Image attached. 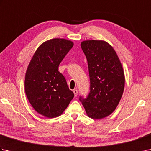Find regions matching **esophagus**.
I'll return each mask as SVG.
<instances>
[{
	"instance_id": "34e87169",
	"label": "esophagus",
	"mask_w": 151,
	"mask_h": 151,
	"mask_svg": "<svg viewBox=\"0 0 151 151\" xmlns=\"http://www.w3.org/2000/svg\"><path fill=\"white\" fill-rule=\"evenodd\" d=\"M73 93H74V94H75V97H76L78 95V90L77 89H74Z\"/></svg>"
}]
</instances>
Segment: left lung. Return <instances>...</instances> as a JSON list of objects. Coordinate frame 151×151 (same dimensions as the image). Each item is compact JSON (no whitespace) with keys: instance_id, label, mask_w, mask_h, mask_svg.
Masks as SVG:
<instances>
[{"instance_id":"8db88e82","label":"left lung","mask_w":151,"mask_h":151,"mask_svg":"<svg viewBox=\"0 0 151 151\" xmlns=\"http://www.w3.org/2000/svg\"><path fill=\"white\" fill-rule=\"evenodd\" d=\"M81 48L88 60L90 92L79 100L88 117L101 119L110 115L121 100L125 81L123 69L113 47L104 41H84Z\"/></svg>"}]
</instances>
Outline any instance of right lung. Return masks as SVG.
Segmentation results:
<instances>
[{
    "instance_id": "1",
    "label": "right lung",
    "mask_w": 151,
    "mask_h": 151,
    "mask_svg": "<svg viewBox=\"0 0 151 151\" xmlns=\"http://www.w3.org/2000/svg\"><path fill=\"white\" fill-rule=\"evenodd\" d=\"M73 46L72 41L65 39L48 40L37 48L28 66L25 93L34 110L46 117L59 116L74 97L58 71L60 63Z\"/></svg>"
}]
</instances>
